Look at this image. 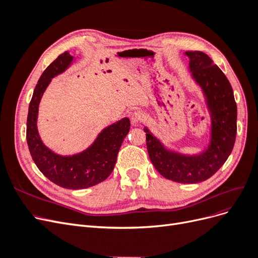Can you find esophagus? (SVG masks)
<instances>
[{
    "mask_svg": "<svg viewBox=\"0 0 258 258\" xmlns=\"http://www.w3.org/2000/svg\"><path fill=\"white\" fill-rule=\"evenodd\" d=\"M145 118V115L142 111H135L131 114V122L132 123H139Z\"/></svg>",
    "mask_w": 258,
    "mask_h": 258,
    "instance_id": "1",
    "label": "esophagus"
}]
</instances>
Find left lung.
<instances>
[{
  "label": "left lung",
  "mask_w": 258,
  "mask_h": 258,
  "mask_svg": "<svg viewBox=\"0 0 258 258\" xmlns=\"http://www.w3.org/2000/svg\"><path fill=\"white\" fill-rule=\"evenodd\" d=\"M189 71L205 93L211 113V140L198 155L187 156L169 151L146 127V146L158 172L177 183H199L212 176L227 160L237 136V104L231 85L222 70L202 51H186Z\"/></svg>",
  "instance_id": "1"
}]
</instances>
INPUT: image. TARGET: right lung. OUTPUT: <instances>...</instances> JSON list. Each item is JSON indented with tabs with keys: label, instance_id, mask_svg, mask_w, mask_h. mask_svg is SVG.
Here are the masks:
<instances>
[{
	"label": "right lung",
	"instance_id": "right-lung-1",
	"mask_svg": "<svg viewBox=\"0 0 258 258\" xmlns=\"http://www.w3.org/2000/svg\"><path fill=\"white\" fill-rule=\"evenodd\" d=\"M72 61L68 51L61 53L41 75L29 105L27 142L36 167L49 181L63 188L83 189L103 182L112 173L117 154L130 130V120L124 117L104 128L91 146L73 156L54 154L44 145L36 126L38 104L52 77L64 72Z\"/></svg>",
	"mask_w": 258,
	"mask_h": 258
}]
</instances>
